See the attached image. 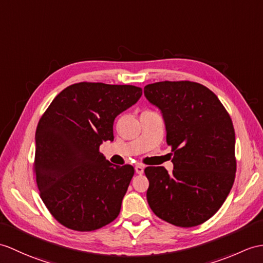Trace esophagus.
I'll list each match as a JSON object with an SVG mask.
<instances>
[{"label": "esophagus", "mask_w": 263, "mask_h": 263, "mask_svg": "<svg viewBox=\"0 0 263 263\" xmlns=\"http://www.w3.org/2000/svg\"><path fill=\"white\" fill-rule=\"evenodd\" d=\"M144 172V167L142 166V164H137L136 166V173L139 174V175H142Z\"/></svg>", "instance_id": "1"}]
</instances>
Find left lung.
Segmentation results:
<instances>
[{
	"instance_id": "1",
	"label": "left lung",
	"mask_w": 263,
	"mask_h": 263,
	"mask_svg": "<svg viewBox=\"0 0 263 263\" xmlns=\"http://www.w3.org/2000/svg\"><path fill=\"white\" fill-rule=\"evenodd\" d=\"M144 96L160 109L174 152L172 174L163 167L144 169L150 209L176 227H197L221 209L233 186V123L217 96L198 83L149 84Z\"/></svg>"
}]
</instances>
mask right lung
Returning a JSON list of instances; mask_svg holds the SVG:
<instances>
[{"label": "right lung", "instance_id": "obj_1", "mask_svg": "<svg viewBox=\"0 0 263 263\" xmlns=\"http://www.w3.org/2000/svg\"><path fill=\"white\" fill-rule=\"evenodd\" d=\"M141 95L132 85L78 83L60 91L41 117L35 131L36 185L64 227L94 231L120 214L134 168L112 164L100 145L113 141L115 118Z\"/></svg>", "mask_w": 263, "mask_h": 263}]
</instances>
